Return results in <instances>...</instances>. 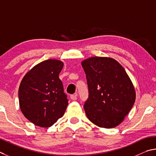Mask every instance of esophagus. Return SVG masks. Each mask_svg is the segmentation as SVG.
<instances>
[{
    "label": "esophagus",
    "instance_id": "34e87169",
    "mask_svg": "<svg viewBox=\"0 0 156 156\" xmlns=\"http://www.w3.org/2000/svg\"><path fill=\"white\" fill-rule=\"evenodd\" d=\"M70 99H71V100H73V101L76 100V95H75V94L70 95Z\"/></svg>",
    "mask_w": 156,
    "mask_h": 156
}]
</instances>
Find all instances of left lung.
I'll return each instance as SVG.
<instances>
[{
    "instance_id": "8db88e82",
    "label": "left lung",
    "mask_w": 156,
    "mask_h": 156,
    "mask_svg": "<svg viewBox=\"0 0 156 156\" xmlns=\"http://www.w3.org/2000/svg\"><path fill=\"white\" fill-rule=\"evenodd\" d=\"M89 97L84 104L88 119L97 126L113 128L123 121L136 100V90L124 68L108 57L81 62Z\"/></svg>"
}]
</instances>
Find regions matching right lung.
Returning <instances> with one entry per match:
<instances>
[{"instance_id":"right-lung-1","label":"right lung","mask_w":156,"mask_h":156,"mask_svg":"<svg viewBox=\"0 0 156 156\" xmlns=\"http://www.w3.org/2000/svg\"><path fill=\"white\" fill-rule=\"evenodd\" d=\"M63 66L60 60H45L29 70L21 81L18 90L20 110L38 127L52 126L66 110L67 96L59 78Z\"/></svg>"}]
</instances>
